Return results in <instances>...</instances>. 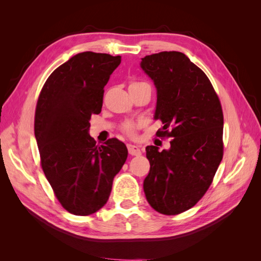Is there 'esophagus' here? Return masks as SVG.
<instances>
[{
    "label": "esophagus",
    "instance_id": "1",
    "mask_svg": "<svg viewBox=\"0 0 261 261\" xmlns=\"http://www.w3.org/2000/svg\"><path fill=\"white\" fill-rule=\"evenodd\" d=\"M127 149H128V152L130 155H140L141 154V150L138 146L136 145H132L128 144L127 145Z\"/></svg>",
    "mask_w": 261,
    "mask_h": 261
}]
</instances>
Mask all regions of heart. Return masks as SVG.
<instances>
[{"mask_svg":"<svg viewBox=\"0 0 261 261\" xmlns=\"http://www.w3.org/2000/svg\"><path fill=\"white\" fill-rule=\"evenodd\" d=\"M138 84H141V83H132L130 85H129V87L130 86H135V85H138ZM123 130L127 134V135H133L134 134V132H135V128H136V124L134 123V122H126L124 125H123Z\"/></svg>","mask_w":261,"mask_h":261,"instance_id":"heart-1","label":"heart"}]
</instances>
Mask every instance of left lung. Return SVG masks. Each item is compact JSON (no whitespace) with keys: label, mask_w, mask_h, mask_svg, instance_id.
Segmentation results:
<instances>
[{"label":"left lung","mask_w":261,"mask_h":261,"mask_svg":"<svg viewBox=\"0 0 261 261\" xmlns=\"http://www.w3.org/2000/svg\"><path fill=\"white\" fill-rule=\"evenodd\" d=\"M140 67L156 88L154 120L164 124L156 136L172 138L169 150L146 148L144 192L155 211L174 216L201 199L222 160V108L207 75L184 53L147 55Z\"/></svg>","instance_id":"left-lung-1"}]
</instances>
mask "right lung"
<instances>
[{
    "label": "right lung",
    "instance_id": "obj_1",
    "mask_svg": "<svg viewBox=\"0 0 261 261\" xmlns=\"http://www.w3.org/2000/svg\"><path fill=\"white\" fill-rule=\"evenodd\" d=\"M121 57L82 52L49 76L39 96L35 136L41 167L58 200L75 216H89L107 203L127 148L116 138L96 145L92 114L101 112L105 86Z\"/></svg>",
    "mask_w": 261,
    "mask_h": 261
}]
</instances>
